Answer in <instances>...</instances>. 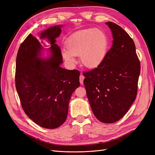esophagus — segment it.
Returning <instances> with one entry per match:
<instances>
[{"label":"esophagus","mask_w":155,"mask_h":155,"mask_svg":"<svg viewBox=\"0 0 155 155\" xmlns=\"http://www.w3.org/2000/svg\"><path fill=\"white\" fill-rule=\"evenodd\" d=\"M84 79H85V77H84L83 75H80V76H79V81H80L81 85H83V84Z\"/></svg>","instance_id":"1"}]
</instances>
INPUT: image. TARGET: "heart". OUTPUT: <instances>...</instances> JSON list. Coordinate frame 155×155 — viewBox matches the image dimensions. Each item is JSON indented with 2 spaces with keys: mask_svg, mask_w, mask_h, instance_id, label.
<instances>
[{
  "mask_svg": "<svg viewBox=\"0 0 155 155\" xmlns=\"http://www.w3.org/2000/svg\"><path fill=\"white\" fill-rule=\"evenodd\" d=\"M108 50V39L99 29H86L75 33L68 39L66 49H63V59L70 64L75 63L74 56L79 55L83 67L95 68L105 59Z\"/></svg>",
  "mask_w": 155,
  "mask_h": 155,
  "instance_id": "heart-1",
  "label": "heart"
}]
</instances>
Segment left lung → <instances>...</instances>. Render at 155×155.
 I'll return each mask as SVG.
<instances>
[{"mask_svg": "<svg viewBox=\"0 0 155 155\" xmlns=\"http://www.w3.org/2000/svg\"><path fill=\"white\" fill-rule=\"evenodd\" d=\"M112 45L97 68L83 73V83L92 110L103 123L112 124L127 112L137 94L140 61L133 40L112 22Z\"/></svg>", "mask_w": 155, "mask_h": 155, "instance_id": "obj_1", "label": "left lung"}]
</instances>
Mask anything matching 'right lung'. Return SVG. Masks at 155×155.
<instances>
[{"label": "right lung", "mask_w": 155, "mask_h": 155, "mask_svg": "<svg viewBox=\"0 0 155 155\" xmlns=\"http://www.w3.org/2000/svg\"><path fill=\"white\" fill-rule=\"evenodd\" d=\"M62 26H54L41 32V42L29 34L16 59L15 86L22 109L36 124L46 129L58 128L64 122L71 96L79 87L78 70L61 67L63 57L55 39ZM45 51H48V58L43 57Z\"/></svg>", "instance_id": "right-lung-1"}]
</instances>
